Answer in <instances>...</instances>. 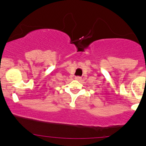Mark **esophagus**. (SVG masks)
<instances>
[{
    "label": "esophagus",
    "instance_id": "esophagus-1",
    "mask_svg": "<svg viewBox=\"0 0 146 146\" xmlns=\"http://www.w3.org/2000/svg\"><path fill=\"white\" fill-rule=\"evenodd\" d=\"M75 80H81V77H79V76H77V77H75Z\"/></svg>",
    "mask_w": 146,
    "mask_h": 146
}]
</instances>
